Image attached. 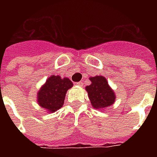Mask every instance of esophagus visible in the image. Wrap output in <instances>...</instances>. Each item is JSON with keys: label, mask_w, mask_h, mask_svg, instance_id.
<instances>
[{"label": "esophagus", "mask_w": 157, "mask_h": 157, "mask_svg": "<svg viewBox=\"0 0 157 157\" xmlns=\"http://www.w3.org/2000/svg\"><path fill=\"white\" fill-rule=\"evenodd\" d=\"M75 85L79 86H83V82H76V83H75Z\"/></svg>", "instance_id": "esophagus-1"}]
</instances>
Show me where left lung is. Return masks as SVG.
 <instances>
[{
	"mask_svg": "<svg viewBox=\"0 0 157 157\" xmlns=\"http://www.w3.org/2000/svg\"><path fill=\"white\" fill-rule=\"evenodd\" d=\"M91 85L86 86L92 107L96 109H103L115 102V93L109 85L105 77L97 75L90 77Z\"/></svg>",
	"mask_w": 157,
	"mask_h": 157,
	"instance_id": "obj_1",
	"label": "left lung"
}]
</instances>
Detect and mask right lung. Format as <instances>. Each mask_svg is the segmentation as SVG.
I'll return each mask as SVG.
<instances>
[{
  "label": "right lung",
  "instance_id": "right-lung-1",
  "mask_svg": "<svg viewBox=\"0 0 157 157\" xmlns=\"http://www.w3.org/2000/svg\"><path fill=\"white\" fill-rule=\"evenodd\" d=\"M72 86L73 83L69 78L51 75L46 80V82L38 92V103L48 112H55L63 106L65 94Z\"/></svg>",
  "mask_w": 157,
  "mask_h": 157
}]
</instances>
